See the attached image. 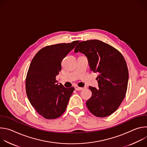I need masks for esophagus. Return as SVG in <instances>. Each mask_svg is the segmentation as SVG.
Masks as SVG:
<instances>
[{"label": "esophagus", "instance_id": "esophagus-1", "mask_svg": "<svg viewBox=\"0 0 147 147\" xmlns=\"http://www.w3.org/2000/svg\"><path fill=\"white\" fill-rule=\"evenodd\" d=\"M85 88H86V87H82V88L79 87H78V86H76V87H75V89H76L77 91H81V90H82L85 89Z\"/></svg>", "mask_w": 147, "mask_h": 147}]
</instances>
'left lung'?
Returning a JSON list of instances; mask_svg holds the SVG:
<instances>
[{
	"mask_svg": "<svg viewBox=\"0 0 147 147\" xmlns=\"http://www.w3.org/2000/svg\"><path fill=\"white\" fill-rule=\"evenodd\" d=\"M74 52L84 54L90 69L98 73L99 89L89 87L92 96L86 102L88 110L96 117L110 116L120 105L127 89L129 71L124 57L113 47L96 39L81 42Z\"/></svg>",
	"mask_w": 147,
	"mask_h": 147,
	"instance_id": "1",
	"label": "left lung"
}]
</instances>
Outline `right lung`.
<instances>
[{
	"instance_id": "right-lung-1",
	"label": "right lung",
	"mask_w": 147,
	"mask_h": 147,
	"mask_svg": "<svg viewBox=\"0 0 147 147\" xmlns=\"http://www.w3.org/2000/svg\"><path fill=\"white\" fill-rule=\"evenodd\" d=\"M45 47L32 59L26 79L27 97L35 111L47 119L59 117L65 112L74 87L58 85L56 77L61 69V61L79 42Z\"/></svg>"
}]
</instances>
